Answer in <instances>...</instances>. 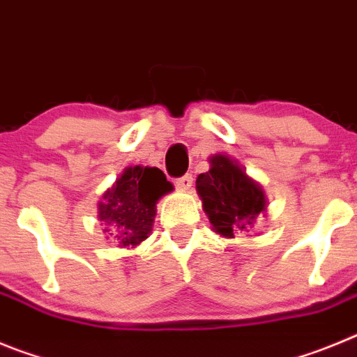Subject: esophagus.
Here are the masks:
<instances>
[{
    "label": "esophagus",
    "mask_w": 357,
    "mask_h": 357,
    "mask_svg": "<svg viewBox=\"0 0 357 357\" xmlns=\"http://www.w3.org/2000/svg\"><path fill=\"white\" fill-rule=\"evenodd\" d=\"M175 185L178 189H182V191H185V189H189V188H191V185H193V176L189 175V173H185L184 176H181V178H176Z\"/></svg>",
    "instance_id": "1"
}]
</instances>
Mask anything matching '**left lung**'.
Returning a JSON list of instances; mask_svg holds the SVG:
<instances>
[{"mask_svg": "<svg viewBox=\"0 0 357 357\" xmlns=\"http://www.w3.org/2000/svg\"><path fill=\"white\" fill-rule=\"evenodd\" d=\"M197 189L213 229L225 238L254 225L255 216L266 207L259 185L225 155L211 159L209 172L198 175Z\"/></svg>", "mask_w": 357, "mask_h": 357, "instance_id": "obj_1", "label": "left lung"}]
</instances>
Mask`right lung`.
<instances>
[{
  "mask_svg": "<svg viewBox=\"0 0 357 357\" xmlns=\"http://www.w3.org/2000/svg\"><path fill=\"white\" fill-rule=\"evenodd\" d=\"M172 189L159 168H127L103 195L98 218L105 222V232L119 247H135L150 234L157 200Z\"/></svg>",
  "mask_w": 357,
  "mask_h": 357,
  "instance_id": "add662e5",
  "label": "right lung"
}]
</instances>
